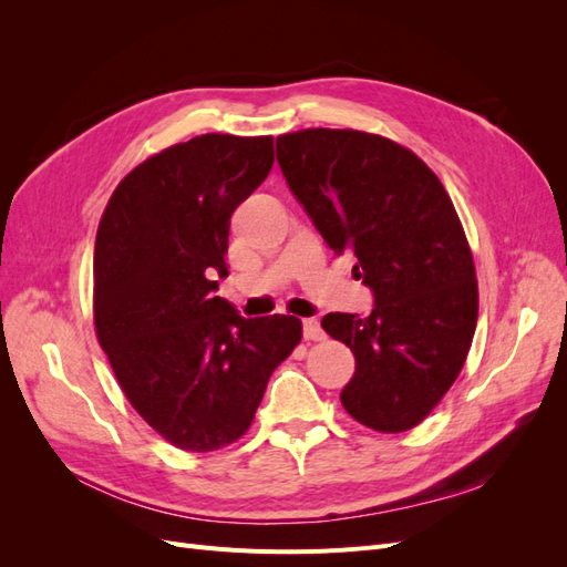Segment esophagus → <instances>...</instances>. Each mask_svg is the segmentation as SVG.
I'll use <instances>...</instances> for the list:
<instances>
[{
	"mask_svg": "<svg viewBox=\"0 0 567 567\" xmlns=\"http://www.w3.org/2000/svg\"><path fill=\"white\" fill-rule=\"evenodd\" d=\"M302 336L305 340H323L321 323L317 319H302Z\"/></svg>",
	"mask_w": 567,
	"mask_h": 567,
	"instance_id": "obj_1",
	"label": "esophagus"
}]
</instances>
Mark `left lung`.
Here are the masks:
<instances>
[{"instance_id": "1", "label": "left lung", "mask_w": 567, "mask_h": 567, "mask_svg": "<svg viewBox=\"0 0 567 567\" xmlns=\"http://www.w3.org/2000/svg\"><path fill=\"white\" fill-rule=\"evenodd\" d=\"M277 161L323 241L354 252L352 271L373 293L367 317L321 319L354 354L340 402L373 431H409L452 388L475 333V267L452 198L416 153L379 134H281Z\"/></svg>"}]
</instances>
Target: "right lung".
Instances as JSON below:
<instances>
[{
  "label": "right lung",
  "instance_id": "add662e5",
  "mask_svg": "<svg viewBox=\"0 0 567 567\" xmlns=\"http://www.w3.org/2000/svg\"><path fill=\"white\" fill-rule=\"evenodd\" d=\"M274 165L271 136L203 134L117 184L94 246V326L125 398L184 452L241 437L300 319H246L215 296L229 219Z\"/></svg>",
  "mask_w": 567,
  "mask_h": 567
}]
</instances>
